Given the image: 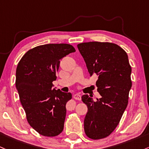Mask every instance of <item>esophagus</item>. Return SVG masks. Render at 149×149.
<instances>
[{
  "label": "esophagus",
  "instance_id": "34e87169",
  "mask_svg": "<svg viewBox=\"0 0 149 149\" xmlns=\"http://www.w3.org/2000/svg\"><path fill=\"white\" fill-rule=\"evenodd\" d=\"M73 98H74L75 100H81V95L75 94L74 95H73Z\"/></svg>",
  "mask_w": 149,
  "mask_h": 149
}]
</instances>
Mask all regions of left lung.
<instances>
[{
    "label": "left lung",
    "mask_w": 149,
    "mask_h": 149,
    "mask_svg": "<svg viewBox=\"0 0 149 149\" xmlns=\"http://www.w3.org/2000/svg\"><path fill=\"white\" fill-rule=\"evenodd\" d=\"M77 47L91 76L98 78L96 86L101 95L97 101L88 95L81 97L88 107L85 133L90 139H101L115 130L127 108L132 68L127 52L114 43L83 42Z\"/></svg>",
    "instance_id": "1"
}]
</instances>
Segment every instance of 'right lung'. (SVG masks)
Wrapping results in <instances>:
<instances>
[{
	"label": "right lung",
	"mask_w": 149,
	"mask_h": 149,
	"mask_svg": "<svg viewBox=\"0 0 149 149\" xmlns=\"http://www.w3.org/2000/svg\"><path fill=\"white\" fill-rule=\"evenodd\" d=\"M76 52L68 44L34 47L22 57L16 69L15 85L29 125L45 136H56L63 130L70 93L52 88L60 60Z\"/></svg>",
	"instance_id": "obj_1"
}]
</instances>
